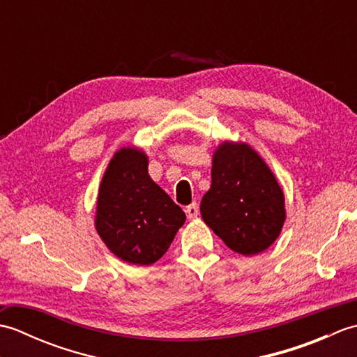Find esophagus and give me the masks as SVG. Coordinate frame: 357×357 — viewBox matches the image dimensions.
I'll list each match as a JSON object with an SVG mask.
<instances>
[{
	"instance_id": "34e87169",
	"label": "esophagus",
	"mask_w": 357,
	"mask_h": 357,
	"mask_svg": "<svg viewBox=\"0 0 357 357\" xmlns=\"http://www.w3.org/2000/svg\"><path fill=\"white\" fill-rule=\"evenodd\" d=\"M185 213H187L188 219H193V218L198 216L199 210H198V206H196V202H193V204H190V206L185 207Z\"/></svg>"
}]
</instances>
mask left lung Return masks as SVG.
I'll use <instances>...</instances> for the list:
<instances>
[{"label":"left lung","mask_w":357,"mask_h":357,"mask_svg":"<svg viewBox=\"0 0 357 357\" xmlns=\"http://www.w3.org/2000/svg\"><path fill=\"white\" fill-rule=\"evenodd\" d=\"M284 207L275 174L252 147L233 142L219 146L201 215L227 247L244 256L267 250L282 230Z\"/></svg>","instance_id":"1"}]
</instances>
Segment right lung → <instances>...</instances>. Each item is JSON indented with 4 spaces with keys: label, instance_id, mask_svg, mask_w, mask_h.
<instances>
[{
    "label": "right lung",
    "instance_id": "obj_1",
    "mask_svg": "<svg viewBox=\"0 0 357 357\" xmlns=\"http://www.w3.org/2000/svg\"><path fill=\"white\" fill-rule=\"evenodd\" d=\"M141 150L121 149L104 173L98 193L96 230L113 255L150 265L169 250L185 213L147 172Z\"/></svg>",
    "mask_w": 357,
    "mask_h": 357
}]
</instances>
